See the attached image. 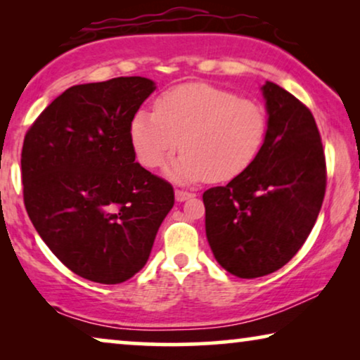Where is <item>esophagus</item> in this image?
I'll list each match as a JSON object with an SVG mask.
<instances>
[{
	"label": "esophagus",
	"mask_w": 360,
	"mask_h": 360,
	"mask_svg": "<svg viewBox=\"0 0 360 360\" xmlns=\"http://www.w3.org/2000/svg\"><path fill=\"white\" fill-rule=\"evenodd\" d=\"M195 193H190V191H184V190H175V200L176 201H186L190 198H193Z\"/></svg>",
	"instance_id": "34e87169"
}]
</instances>
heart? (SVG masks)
I'll return each mask as SVG.
<instances>
[{
    "instance_id": "obj_1",
    "label": "heart",
    "mask_w": 360,
    "mask_h": 360,
    "mask_svg": "<svg viewBox=\"0 0 360 360\" xmlns=\"http://www.w3.org/2000/svg\"><path fill=\"white\" fill-rule=\"evenodd\" d=\"M131 144L147 169L160 167L181 144L169 165L175 181L210 179L228 181L243 175L257 159L267 137V116L255 101L208 83L172 88L132 115Z\"/></svg>"
}]
</instances>
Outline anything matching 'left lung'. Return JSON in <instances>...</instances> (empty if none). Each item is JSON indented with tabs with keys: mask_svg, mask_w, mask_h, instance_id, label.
<instances>
[{
	"mask_svg": "<svg viewBox=\"0 0 360 360\" xmlns=\"http://www.w3.org/2000/svg\"><path fill=\"white\" fill-rule=\"evenodd\" d=\"M267 137L252 165L203 193L214 259L239 278L264 277L292 260L311 233L326 191V160L311 111L265 82Z\"/></svg>",
	"mask_w": 360,
	"mask_h": 360,
	"instance_id": "8db88e82",
	"label": "left lung"
}]
</instances>
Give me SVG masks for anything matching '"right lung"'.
<instances>
[{
    "label": "right lung",
    "instance_id": "1",
    "mask_svg": "<svg viewBox=\"0 0 360 360\" xmlns=\"http://www.w3.org/2000/svg\"><path fill=\"white\" fill-rule=\"evenodd\" d=\"M155 90L144 77L68 88L24 137V205L60 262L96 283L144 267L174 206L169 181L136 162L132 115Z\"/></svg>",
    "mask_w": 360,
    "mask_h": 360
}]
</instances>
